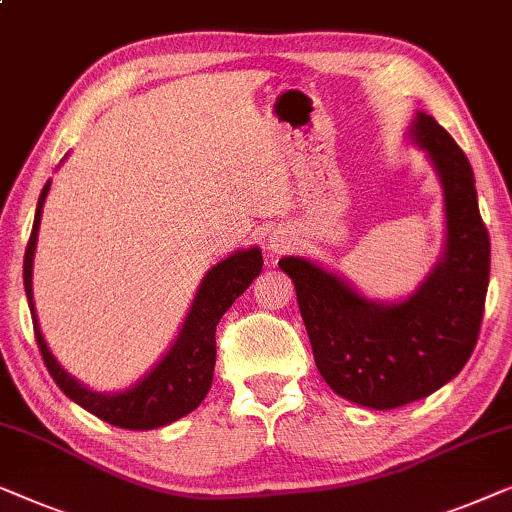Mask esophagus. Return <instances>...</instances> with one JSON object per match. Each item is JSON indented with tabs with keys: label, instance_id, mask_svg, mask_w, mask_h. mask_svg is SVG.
<instances>
[{
	"label": "esophagus",
	"instance_id": "34e87169",
	"mask_svg": "<svg viewBox=\"0 0 512 512\" xmlns=\"http://www.w3.org/2000/svg\"><path fill=\"white\" fill-rule=\"evenodd\" d=\"M290 248H292L290 232H285V229H276V232H273L271 239H269V253H271V257L285 255Z\"/></svg>",
	"mask_w": 512,
	"mask_h": 512
}]
</instances>
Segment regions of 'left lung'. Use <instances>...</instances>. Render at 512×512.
Returning a JSON list of instances; mask_svg holds the SVG:
<instances>
[{"instance_id":"1","label":"left lung","mask_w":512,"mask_h":512,"mask_svg":"<svg viewBox=\"0 0 512 512\" xmlns=\"http://www.w3.org/2000/svg\"><path fill=\"white\" fill-rule=\"evenodd\" d=\"M413 136L441 176L448 218L445 255L415 294L373 304L304 257L278 262L297 290L320 376L343 399L378 410L429 397L464 369L489 285V234L464 150L427 113H417Z\"/></svg>"}]
</instances>
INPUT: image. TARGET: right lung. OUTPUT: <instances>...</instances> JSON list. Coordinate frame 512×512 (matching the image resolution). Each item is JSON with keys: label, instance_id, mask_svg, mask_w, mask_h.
<instances>
[{"label": "right lung", "instance_id": "right-lung-1", "mask_svg": "<svg viewBox=\"0 0 512 512\" xmlns=\"http://www.w3.org/2000/svg\"><path fill=\"white\" fill-rule=\"evenodd\" d=\"M50 190V181L43 185L37 215H34V227L25 248V294L30 301L34 336L41 350L43 364L50 371V376L57 387L67 394L78 406L90 410L99 420L113 424L122 429H155L181 420L183 415L192 413L211 390L213 371H215V327L227 308L234 304L236 297H241L248 290V285L262 271V253L259 248L239 250L215 264L211 271L201 280L197 297L187 313V320L178 334L176 343L164 355L160 364L148 373L146 378L139 380L132 390L120 394H97L83 387L78 380L69 376L55 357L50 355L46 341H43L37 315H34L32 301V259L34 248H37L39 222L46 194Z\"/></svg>", "mask_w": 512, "mask_h": 512}]
</instances>
